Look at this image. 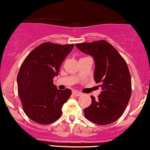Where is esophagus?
<instances>
[{"instance_id": "34e87169", "label": "esophagus", "mask_w": 150, "mask_h": 150, "mask_svg": "<svg viewBox=\"0 0 150 150\" xmlns=\"http://www.w3.org/2000/svg\"><path fill=\"white\" fill-rule=\"evenodd\" d=\"M72 94H73L74 95H75V96H80V95H82V93H80V92L78 91V90H74V91L72 92Z\"/></svg>"}]
</instances>
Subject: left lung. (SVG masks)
Listing matches in <instances>:
<instances>
[{
    "mask_svg": "<svg viewBox=\"0 0 150 150\" xmlns=\"http://www.w3.org/2000/svg\"><path fill=\"white\" fill-rule=\"evenodd\" d=\"M80 50L93 57L95 78L100 83L98 99L84 110L88 120L100 125H109L124 112L132 93L131 76L127 64L118 51L106 40L75 44Z\"/></svg>",
    "mask_w": 150,
    "mask_h": 150,
    "instance_id": "1",
    "label": "left lung"
}]
</instances>
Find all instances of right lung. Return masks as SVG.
I'll return each instance as SVG.
<instances>
[{"label":"right lung","instance_id":"1","mask_svg":"<svg viewBox=\"0 0 150 150\" xmlns=\"http://www.w3.org/2000/svg\"><path fill=\"white\" fill-rule=\"evenodd\" d=\"M74 44L46 42L37 46L25 57L17 76L18 93L26 115L33 121L48 125L60 118L70 89L57 90L53 78Z\"/></svg>","mask_w":150,"mask_h":150}]
</instances>
